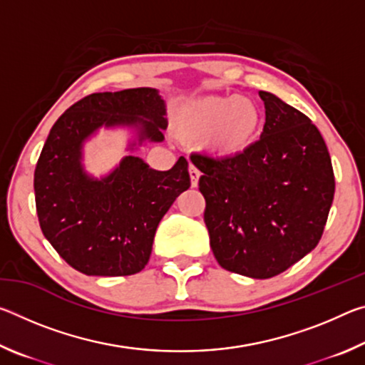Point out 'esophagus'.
I'll use <instances>...</instances> for the list:
<instances>
[{"instance_id": "34e87169", "label": "esophagus", "mask_w": 365, "mask_h": 365, "mask_svg": "<svg viewBox=\"0 0 365 365\" xmlns=\"http://www.w3.org/2000/svg\"><path fill=\"white\" fill-rule=\"evenodd\" d=\"M188 174H190V180H191V187H197V180H200V170H197L193 164H190L188 168Z\"/></svg>"}]
</instances>
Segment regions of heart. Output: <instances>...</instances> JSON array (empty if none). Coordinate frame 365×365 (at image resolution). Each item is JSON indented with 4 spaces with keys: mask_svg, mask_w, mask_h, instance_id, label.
<instances>
[{
    "mask_svg": "<svg viewBox=\"0 0 365 365\" xmlns=\"http://www.w3.org/2000/svg\"><path fill=\"white\" fill-rule=\"evenodd\" d=\"M261 123V109L248 98L206 96L180 110L178 132L188 141L209 140L214 153L233 158L250 150Z\"/></svg>",
    "mask_w": 365,
    "mask_h": 365,
    "instance_id": "heart-1",
    "label": "heart"
}]
</instances>
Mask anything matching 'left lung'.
I'll return each instance as SVG.
<instances>
[{
    "label": "left lung",
    "instance_id": "left-lung-1",
    "mask_svg": "<svg viewBox=\"0 0 365 365\" xmlns=\"http://www.w3.org/2000/svg\"><path fill=\"white\" fill-rule=\"evenodd\" d=\"M261 138L233 158L195 153L202 172L205 222L220 267L270 279L292 267L322 238L335 175L319 128L280 98L259 91Z\"/></svg>",
    "mask_w": 365,
    "mask_h": 365
}]
</instances>
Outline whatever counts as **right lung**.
<instances>
[{
  "label": "right lung",
  "instance_id": "add662e5",
  "mask_svg": "<svg viewBox=\"0 0 365 365\" xmlns=\"http://www.w3.org/2000/svg\"><path fill=\"white\" fill-rule=\"evenodd\" d=\"M164 115L154 88L106 91L72 104L49 130L34 175L36 214L45 238L71 267L85 275L125 277L150 261L160 219L190 188L187 159L160 172L127 156L113 174L93 180L80 158L83 141L101 125H140V141H163Z\"/></svg>",
  "mask_w": 365,
  "mask_h": 365
}]
</instances>
